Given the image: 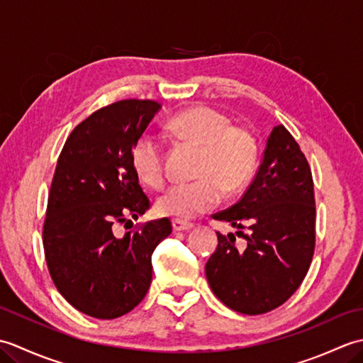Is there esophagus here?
Wrapping results in <instances>:
<instances>
[{"label":"esophagus","mask_w":363,"mask_h":363,"mask_svg":"<svg viewBox=\"0 0 363 363\" xmlns=\"http://www.w3.org/2000/svg\"><path fill=\"white\" fill-rule=\"evenodd\" d=\"M172 225H173V229L177 230V233H179V230H190L191 228H194V225H191V223L177 220V218H174V220L172 221Z\"/></svg>","instance_id":"obj_1"}]
</instances>
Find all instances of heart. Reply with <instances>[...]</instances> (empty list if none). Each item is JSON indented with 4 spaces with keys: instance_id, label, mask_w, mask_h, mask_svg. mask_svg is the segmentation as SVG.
Returning <instances> with one entry per match:
<instances>
[{
    "instance_id": "1",
    "label": "heart",
    "mask_w": 363,
    "mask_h": 363,
    "mask_svg": "<svg viewBox=\"0 0 363 363\" xmlns=\"http://www.w3.org/2000/svg\"><path fill=\"white\" fill-rule=\"evenodd\" d=\"M168 129L176 138L199 148L194 182H179L157 198L162 215L189 220L217 207L225 190H240L256 168L257 145L250 130L211 107L196 106L174 115ZM130 164L143 184L157 189L165 181L164 148L157 137L143 134L130 151Z\"/></svg>"
}]
</instances>
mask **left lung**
<instances>
[{"instance_id":"1","label":"left lung","mask_w":363,"mask_h":363,"mask_svg":"<svg viewBox=\"0 0 363 363\" xmlns=\"http://www.w3.org/2000/svg\"><path fill=\"white\" fill-rule=\"evenodd\" d=\"M212 217L240 229L237 235L248 243L238 251L233 234L217 233L218 246L206 264L215 296L245 315L284 304L304 281L313 257L315 196L307 159L282 125L269 133L240 201Z\"/></svg>"}]
</instances>
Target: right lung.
<instances>
[{"instance_id":"add662e5","label":"right lung","mask_w":363,"mask_h":363,"mask_svg":"<svg viewBox=\"0 0 363 363\" xmlns=\"http://www.w3.org/2000/svg\"><path fill=\"white\" fill-rule=\"evenodd\" d=\"M159 109L151 99L106 106L73 129L57 159L43 225L45 259L60 295L89 317L112 320L133 311L151 285L154 250L172 234L168 218L115 233L151 206L130 151Z\"/></svg>"}]
</instances>
